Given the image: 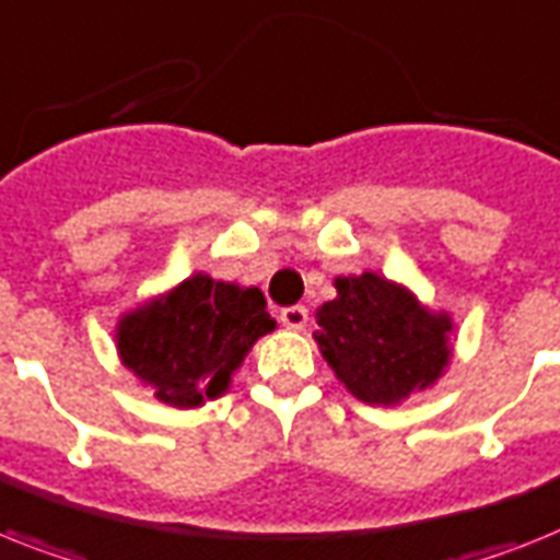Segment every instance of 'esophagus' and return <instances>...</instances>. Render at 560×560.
<instances>
[{"label":"esophagus","mask_w":560,"mask_h":560,"mask_svg":"<svg viewBox=\"0 0 560 560\" xmlns=\"http://www.w3.org/2000/svg\"><path fill=\"white\" fill-rule=\"evenodd\" d=\"M281 322H284V327H290V330H302V327L307 325V307H304V304H290V307L281 311Z\"/></svg>","instance_id":"1"}]
</instances>
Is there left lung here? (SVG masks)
<instances>
[{"mask_svg":"<svg viewBox=\"0 0 560 560\" xmlns=\"http://www.w3.org/2000/svg\"><path fill=\"white\" fill-rule=\"evenodd\" d=\"M316 325L327 365L368 406H394L429 388L452 357V319L376 272L336 279V299L322 304Z\"/></svg>","mask_w":560,"mask_h":560,"instance_id":"left-lung-1","label":"left lung"}]
</instances>
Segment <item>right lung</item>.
I'll use <instances>...</instances> for the list:
<instances>
[{"mask_svg": "<svg viewBox=\"0 0 560 560\" xmlns=\"http://www.w3.org/2000/svg\"><path fill=\"white\" fill-rule=\"evenodd\" d=\"M272 327L261 290H241L198 272L129 313L117 327V351L161 402L195 408L224 394L253 342Z\"/></svg>", "mask_w": 560, "mask_h": 560, "instance_id": "1", "label": "right lung"}]
</instances>
